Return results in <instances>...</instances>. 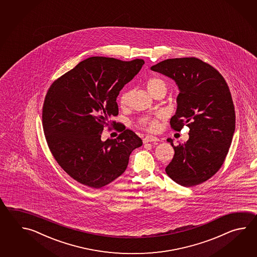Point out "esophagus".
I'll list each match as a JSON object with an SVG mask.
<instances>
[{
  "instance_id": "34e87169",
  "label": "esophagus",
  "mask_w": 257,
  "mask_h": 257,
  "mask_svg": "<svg viewBox=\"0 0 257 257\" xmlns=\"http://www.w3.org/2000/svg\"><path fill=\"white\" fill-rule=\"evenodd\" d=\"M159 139L157 137L152 136V135H148L143 139V142L147 143V142H158Z\"/></svg>"
}]
</instances>
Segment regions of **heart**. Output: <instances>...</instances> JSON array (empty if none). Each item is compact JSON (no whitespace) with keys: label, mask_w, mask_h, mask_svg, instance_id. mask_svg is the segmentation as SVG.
Returning a JSON list of instances; mask_svg holds the SVG:
<instances>
[{"label":"heart","mask_w":257,"mask_h":257,"mask_svg":"<svg viewBox=\"0 0 257 257\" xmlns=\"http://www.w3.org/2000/svg\"><path fill=\"white\" fill-rule=\"evenodd\" d=\"M146 88H147L149 93L153 94V93L157 92L161 89L166 90V84L163 80L153 77V78H150L146 82ZM130 97H131V92L127 90L121 93L119 100H118L121 107H126L130 102ZM144 124L147 125L148 128H150V130H154L157 126V123L155 119H146L144 121Z\"/></svg>","instance_id":"b5f03b06"}]
</instances>
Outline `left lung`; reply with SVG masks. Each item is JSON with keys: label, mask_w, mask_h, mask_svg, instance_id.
<instances>
[{"label": "left lung", "mask_w": 257, "mask_h": 257, "mask_svg": "<svg viewBox=\"0 0 257 257\" xmlns=\"http://www.w3.org/2000/svg\"><path fill=\"white\" fill-rule=\"evenodd\" d=\"M175 81L179 89L171 126L190 128L185 143L174 145L165 172L172 180L190 187L212 177L226 158L235 131L234 105L229 86L212 66L197 58L169 59L151 67Z\"/></svg>", "instance_id": "obj_1"}]
</instances>
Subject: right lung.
<instances>
[{"label":"right lung","instance_id":"obj_1","mask_svg":"<svg viewBox=\"0 0 257 257\" xmlns=\"http://www.w3.org/2000/svg\"><path fill=\"white\" fill-rule=\"evenodd\" d=\"M143 64L141 59L91 57L56 80L47 93L42 122L49 150L60 167L84 186L97 189L113 182L125 172L133 150L142 145L130 130L105 142L101 134L118 115L121 89Z\"/></svg>","mask_w":257,"mask_h":257}]
</instances>
